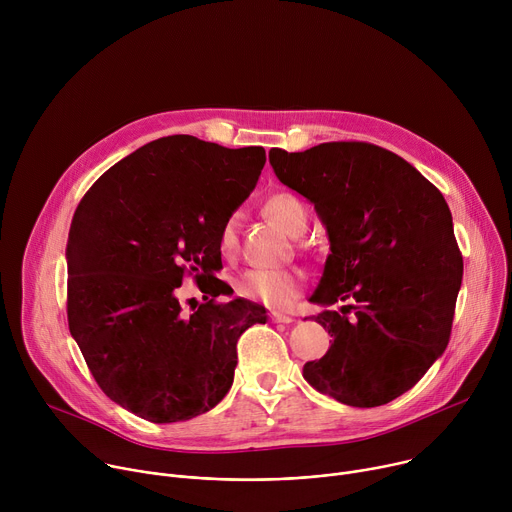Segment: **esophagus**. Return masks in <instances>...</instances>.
Segmentation results:
<instances>
[{
	"instance_id": "esophagus-1",
	"label": "esophagus",
	"mask_w": 512,
	"mask_h": 512,
	"mask_svg": "<svg viewBox=\"0 0 512 512\" xmlns=\"http://www.w3.org/2000/svg\"><path fill=\"white\" fill-rule=\"evenodd\" d=\"M269 320L275 322V324H289V322H294V318L287 316V314H281V312H269Z\"/></svg>"
}]
</instances>
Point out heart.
I'll return each mask as SVG.
<instances>
[{
	"label": "heart",
	"instance_id": "obj_1",
	"mask_svg": "<svg viewBox=\"0 0 512 512\" xmlns=\"http://www.w3.org/2000/svg\"><path fill=\"white\" fill-rule=\"evenodd\" d=\"M265 212L291 237H300L308 227L306 206L287 192H277L267 198ZM239 245V214L225 218L218 233V247L225 255H233ZM304 287V275L298 269H249L237 279V294L261 302L271 308H287L294 304Z\"/></svg>",
	"mask_w": 512,
	"mask_h": 512
}]
</instances>
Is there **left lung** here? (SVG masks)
<instances>
[{
    "instance_id": "1",
    "label": "left lung",
    "mask_w": 512,
    "mask_h": 512,
    "mask_svg": "<svg viewBox=\"0 0 512 512\" xmlns=\"http://www.w3.org/2000/svg\"><path fill=\"white\" fill-rule=\"evenodd\" d=\"M269 164L328 231L310 302H348L316 316L332 346L304 364V379L352 407L397 399L450 342L464 263L448 202L409 162L364 141L273 148Z\"/></svg>"
}]
</instances>
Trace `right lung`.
<instances>
[{"label":"right lung","instance_id":"obj_1","mask_svg":"<svg viewBox=\"0 0 512 512\" xmlns=\"http://www.w3.org/2000/svg\"><path fill=\"white\" fill-rule=\"evenodd\" d=\"M263 166L259 145L162 137L109 168L72 216L70 334L103 393L141 419L186 421L221 403L239 336L267 320L255 302H216L227 294L218 233ZM186 272L207 300L190 317L175 296Z\"/></svg>","mask_w":512,"mask_h":512}]
</instances>
